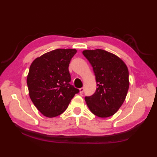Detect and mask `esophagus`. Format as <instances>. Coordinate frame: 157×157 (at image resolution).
Returning <instances> with one entry per match:
<instances>
[{"label": "esophagus", "instance_id": "34e87169", "mask_svg": "<svg viewBox=\"0 0 157 157\" xmlns=\"http://www.w3.org/2000/svg\"><path fill=\"white\" fill-rule=\"evenodd\" d=\"M84 88H79V93H80V94H82V93L84 92Z\"/></svg>", "mask_w": 157, "mask_h": 157}]
</instances>
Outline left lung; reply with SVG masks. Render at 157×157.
Here are the masks:
<instances>
[{"label": "left lung", "instance_id": "obj_1", "mask_svg": "<svg viewBox=\"0 0 157 157\" xmlns=\"http://www.w3.org/2000/svg\"><path fill=\"white\" fill-rule=\"evenodd\" d=\"M83 55L90 63L97 88L85 101L93 114L109 117L115 114L125 100L129 89V71L119 56L102 49L85 50Z\"/></svg>", "mask_w": 157, "mask_h": 157}]
</instances>
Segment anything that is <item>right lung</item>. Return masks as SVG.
<instances>
[{"label": "right lung", "mask_w": 157, "mask_h": 157, "mask_svg": "<svg viewBox=\"0 0 157 157\" xmlns=\"http://www.w3.org/2000/svg\"><path fill=\"white\" fill-rule=\"evenodd\" d=\"M76 49L59 48L37 57L27 76L29 95L42 114L47 117L61 115L79 90L69 84L70 61Z\"/></svg>", "instance_id": "add662e5"}]
</instances>
